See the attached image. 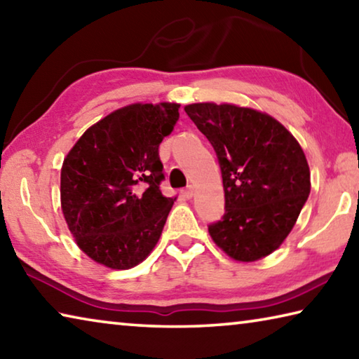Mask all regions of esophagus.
Returning <instances> with one entry per match:
<instances>
[{
    "mask_svg": "<svg viewBox=\"0 0 359 359\" xmlns=\"http://www.w3.org/2000/svg\"><path fill=\"white\" fill-rule=\"evenodd\" d=\"M184 196L188 198V199L194 196V187H193V185H188V187L185 188V190H184Z\"/></svg>",
    "mask_w": 359,
    "mask_h": 359,
    "instance_id": "esophagus-1",
    "label": "esophagus"
}]
</instances>
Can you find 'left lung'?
Here are the masks:
<instances>
[{
    "mask_svg": "<svg viewBox=\"0 0 359 359\" xmlns=\"http://www.w3.org/2000/svg\"><path fill=\"white\" fill-rule=\"evenodd\" d=\"M220 163L224 215L209 226L229 258L250 263L276 252L311 193V169L296 137L269 114L215 102L185 106Z\"/></svg>",
    "mask_w": 359,
    "mask_h": 359,
    "instance_id": "left-lung-1",
    "label": "left lung"
}]
</instances>
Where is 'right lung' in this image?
Returning <instances> with one entry per match:
<instances>
[{"label":"right lung","instance_id":"obj_1","mask_svg":"<svg viewBox=\"0 0 359 359\" xmlns=\"http://www.w3.org/2000/svg\"><path fill=\"white\" fill-rule=\"evenodd\" d=\"M177 102L135 104L79 137L62 166L60 198L77 247L109 269H131L160 239L175 198L163 196L158 147L179 120Z\"/></svg>","mask_w":359,"mask_h":359}]
</instances>
